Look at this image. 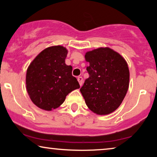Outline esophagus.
<instances>
[{"label": "esophagus", "instance_id": "1", "mask_svg": "<svg viewBox=\"0 0 157 157\" xmlns=\"http://www.w3.org/2000/svg\"><path fill=\"white\" fill-rule=\"evenodd\" d=\"M78 81L79 84H80V86H82V84H83V78H82V77H81V76L78 77Z\"/></svg>", "mask_w": 157, "mask_h": 157}]
</instances>
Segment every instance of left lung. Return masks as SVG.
I'll return each instance as SVG.
<instances>
[{"label":"left lung","mask_w":157,"mask_h":157,"mask_svg":"<svg viewBox=\"0 0 157 157\" xmlns=\"http://www.w3.org/2000/svg\"><path fill=\"white\" fill-rule=\"evenodd\" d=\"M86 61L89 77L80 91L86 104L97 115H107L119 108L128 86L129 70L127 62L117 51L101 47L87 51Z\"/></svg>","instance_id":"obj_1"}]
</instances>
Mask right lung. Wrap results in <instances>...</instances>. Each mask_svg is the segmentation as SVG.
<instances>
[{"label": "right lung", "instance_id": "add662e5", "mask_svg": "<svg viewBox=\"0 0 157 157\" xmlns=\"http://www.w3.org/2000/svg\"><path fill=\"white\" fill-rule=\"evenodd\" d=\"M68 50L62 46L43 50L27 68L25 84L32 102L45 111L57 109L66 96L80 86L72 76V66L65 59Z\"/></svg>", "mask_w": 157, "mask_h": 157}]
</instances>
